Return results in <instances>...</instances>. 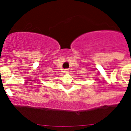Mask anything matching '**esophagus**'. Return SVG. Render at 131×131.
Segmentation results:
<instances>
[{
	"mask_svg": "<svg viewBox=\"0 0 131 131\" xmlns=\"http://www.w3.org/2000/svg\"><path fill=\"white\" fill-rule=\"evenodd\" d=\"M64 72L65 73H68L69 70H68V69H65V70H64Z\"/></svg>",
	"mask_w": 131,
	"mask_h": 131,
	"instance_id": "1",
	"label": "esophagus"
}]
</instances>
